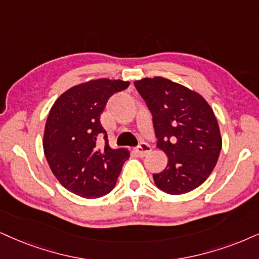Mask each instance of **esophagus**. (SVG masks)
<instances>
[{"label": "esophagus", "mask_w": 259, "mask_h": 259, "mask_svg": "<svg viewBox=\"0 0 259 259\" xmlns=\"http://www.w3.org/2000/svg\"><path fill=\"white\" fill-rule=\"evenodd\" d=\"M151 151V146H150L148 143H140V144L136 148V154L139 156V157H144Z\"/></svg>", "instance_id": "obj_1"}]
</instances>
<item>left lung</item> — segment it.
I'll return each instance as SVG.
<instances>
[{
	"label": "left lung",
	"mask_w": 259,
	"mask_h": 259,
	"mask_svg": "<svg viewBox=\"0 0 259 259\" xmlns=\"http://www.w3.org/2000/svg\"><path fill=\"white\" fill-rule=\"evenodd\" d=\"M152 114L157 148L168 156L154 174L159 190L183 194L200 186L215 168L222 138L215 114L197 92L162 76L135 81Z\"/></svg>",
	"instance_id": "8db88e82"
}]
</instances>
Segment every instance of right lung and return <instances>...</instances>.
Listing matches in <instances>:
<instances>
[{
  "label": "right lung",
  "instance_id": "obj_1",
  "mask_svg": "<svg viewBox=\"0 0 259 259\" xmlns=\"http://www.w3.org/2000/svg\"><path fill=\"white\" fill-rule=\"evenodd\" d=\"M128 81L96 79L57 98L44 128V155L59 183L82 198H100L115 187L130 152L111 149L101 124L105 104ZM105 146H101V143Z\"/></svg>",
  "mask_w": 259,
  "mask_h": 259
}]
</instances>
